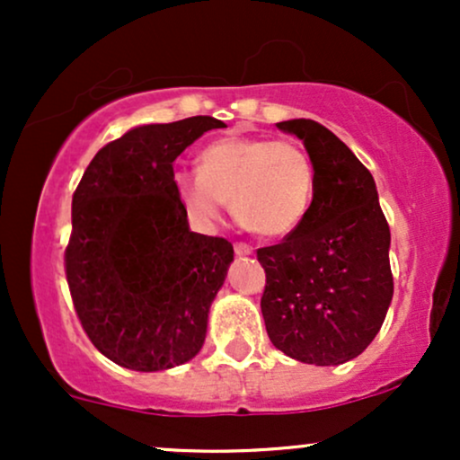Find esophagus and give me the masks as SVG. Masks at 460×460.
<instances>
[{
    "instance_id": "esophagus-1",
    "label": "esophagus",
    "mask_w": 460,
    "mask_h": 460,
    "mask_svg": "<svg viewBox=\"0 0 460 460\" xmlns=\"http://www.w3.org/2000/svg\"><path fill=\"white\" fill-rule=\"evenodd\" d=\"M234 251H235V255H240V257H244V255H252V246H251V244H246V242H235V244H234Z\"/></svg>"
}]
</instances>
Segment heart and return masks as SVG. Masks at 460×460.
<instances>
[{"label": "heart", "mask_w": 460, "mask_h": 460, "mask_svg": "<svg viewBox=\"0 0 460 460\" xmlns=\"http://www.w3.org/2000/svg\"><path fill=\"white\" fill-rule=\"evenodd\" d=\"M177 190L190 214L203 223L220 216L225 200L244 229L285 237L300 229L314 208L315 166L296 142L220 138L199 155V172H179Z\"/></svg>", "instance_id": "1"}]
</instances>
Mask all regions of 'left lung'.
<instances>
[{"label": "left lung", "instance_id": "8db88e82", "mask_svg": "<svg viewBox=\"0 0 460 460\" xmlns=\"http://www.w3.org/2000/svg\"><path fill=\"white\" fill-rule=\"evenodd\" d=\"M298 136L315 166L314 208L281 244L257 248L266 270L261 314L274 348L314 366L361 355L394 296L387 218L372 172L324 125L277 123Z\"/></svg>", "mask_w": 460, "mask_h": 460}]
</instances>
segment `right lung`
<instances>
[{
  "mask_svg": "<svg viewBox=\"0 0 460 460\" xmlns=\"http://www.w3.org/2000/svg\"><path fill=\"white\" fill-rule=\"evenodd\" d=\"M212 116L142 125L108 142L73 194L65 270L88 340L116 366L160 372L203 348L234 246L190 231L172 162Z\"/></svg>",
  "mask_w": 460,
  "mask_h": 460,
  "instance_id": "obj_1",
  "label": "right lung"
}]
</instances>
